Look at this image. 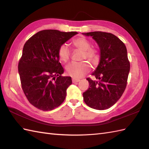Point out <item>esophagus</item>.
Returning <instances> with one entry per match:
<instances>
[{"instance_id": "esophagus-1", "label": "esophagus", "mask_w": 149, "mask_h": 149, "mask_svg": "<svg viewBox=\"0 0 149 149\" xmlns=\"http://www.w3.org/2000/svg\"><path fill=\"white\" fill-rule=\"evenodd\" d=\"M80 80L79 79H72V83H78V82H79Z\"/></svg>"}]
</instances>
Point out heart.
Listing matches in <instances>:
<instances>
[{"instance_id": "obj_1", "label": "heart", "mask_w": 149, "mask_h": 149, "mask_svg": "<svg viewBox=\"0 0 149 149\" xmlns=\"http://www.w3.org/2000/svg\"><path fill=\"white\" fill-rule=\"evenodd\" d=\"M73 45L76 48L83 50L82 59H86L91 63H95L99 59V54L95 49L91 48V43L89 40L84 37H80L73 41ZM71 52L68 45L63 43L59 47L58 50V56L60 61L67 62ZM66 73L74 79H79L83 77L90 70V66L86 62L70 63L66 66Z\"/></svg>"}]
</instances>
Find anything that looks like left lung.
Returning a JSON list of instances; mask_svg holds the SVG:
<instances>
[{
  "mask_svg": "<svg viewBox=\"0 0 149 149\" xmlns=\"http://www.w3.org/2000/svg\"><path fill=\"white\" fill-rule=\"evenodd\" d=\"M91 36L100 49V61L91 75L97 81L86 79L89 88L83 93L84 102L91 108L104 110L113 106L124 91L130 70L125 44L115 35L95 31L83 33Z\"/></svg>",
  "mask_w": 149,
  "mask_h": 149,
  "instance_id": "obj_1",
  "label": "left lung"
}]
</instances>
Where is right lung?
<instances>
[{"instance_id":"add662e5","label":"right lung","mask_w":149,"mask_h":149,"mask_svg":"<svg viewBox=\"0 0 149 149\" xmlns=\"http://www.w3.org/2000/svg\"><path fill=\"white\" fill-rule=\"evenodd\" d=\"M77 32L54 29L37 33L25 43L18 63V73L24 92L38 109L50 111L63 102L71 77L62 76L58 50Z\"/></svg>"}]
</instances>
